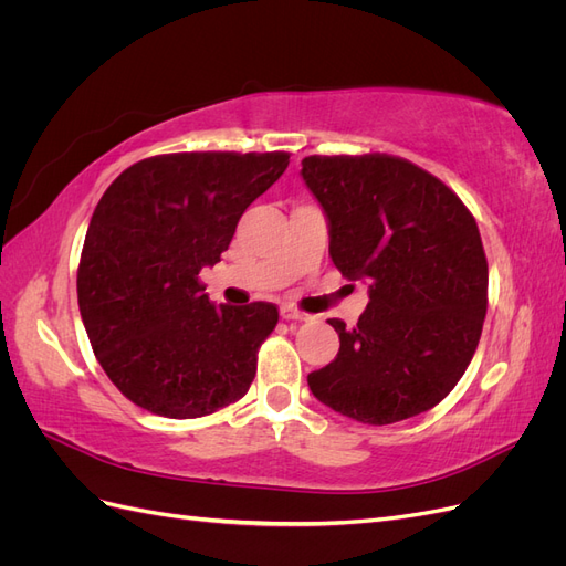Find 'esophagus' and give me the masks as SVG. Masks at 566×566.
<instances>
[{
	"label": "esophagus",
	"mask_w": 566,
	"mask_h": 566,
	"mask_svg": "<svg viewBox=\"0 0 566 566\" xmlns=\"http://www.w3.org/2000/svg\"><path fill=\"white\" fill-rule=\"evenodd\" d=\"M281 318H285V321H310L312 316L300 312V310H295V306L283 304V306H281Z\"/></svg>",
	"instance_id": "esophagus-1"
}]
</instances>
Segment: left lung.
Segmentation results:
<instances>
[{
	"instance_id": "1",
	"label": "left lung",
	"mask_w": 566,
	"mask_h": 566,
	"mask_svg": "<svg viewBox=\"0 0 566 566\" xmlns=\"http://www.w3.org/2000/svg\"><path fill=\"white\" fill-rule=\"evenodd\" d=\"M302 179L328 217L342 276L370 302L339 335L335 361L310 373L314 397L366 424L434 408L482 337L489 264L472 212L422 167L385 153L310 156Z\"/></svg>"
}]
</instances>
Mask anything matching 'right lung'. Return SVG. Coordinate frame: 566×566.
Listing matches in <instances>:
<instances>
[{"label": "right lung", "mask_w": 566, "mask_h": 566, "mask_svg": "<svg viewBox=\"0 0 566 566\" xmlns=\"http://www.w3.org/2000/svg\"><path fill=\"white\" fill-rule=\"evenodd\" d=\"M290 163L276 153H169L134 163L101 196L77 269L92 349L125 397L200 418L250 389L276 304L214 306L198 273Z\"/></svg>", "instance_id": "obj_1"}]
</instances>
